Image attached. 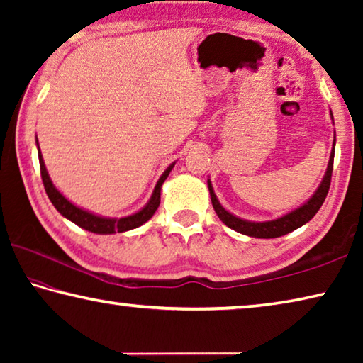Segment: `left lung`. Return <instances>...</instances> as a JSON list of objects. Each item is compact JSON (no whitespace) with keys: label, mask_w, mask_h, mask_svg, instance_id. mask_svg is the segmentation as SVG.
<instances>
[{"label":"left lung","mask_w":363,"mask_h":363,"mask_svg":"<svg viewBox=\"0 0 363 363\" xmlns=\"http://www.w3.org/2000/svg\"><path fill=\"white\" fill-rule=\"evenodd\" d=\"M331 120H333V115H331ZM335 144H336V134H335V140H333V149H331V153H330V162H328L327 171H325L323 179L320 182V186H318V189L314 192V195H312L304 205L296 208V210H293L290 213L284 214L281 218L272 219V220L255 223V220L237 218L235 214L229 213L223 205L219 203L218 196L213 190L211 181L208 179V190H210L211 203H213L214 211H216V214H218V218L223 220L227 227H230V229H233L235 232H240V233H243V235L256 237V238H277L281 235H286V233H290L293 230H296L298 227L304 225L306 223H309V220L315 216V213L320 210V206L323 205L325 199H327L330 182H331V173H333Z\"/></svg>","instance_id":"left-lung-1"}]
</instances>
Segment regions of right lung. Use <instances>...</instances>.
I'll return each mask as SVG.
<instances>
[{
  "instance_id": "obj_1",
  "label": "right lung",
  "mask_w": 363,
  "mask_h": 363,
  "mask_svg": "<svg viewBox=\"0 0 363 363\" xmlns=\"http://www.w3.org/2000/svg\"><path fill=\"white\" fill-rule=\"evenodd\" d=\"M36 145H38V140H36ZM38 158H40L41 179H43V184H45V190L54 208H56L64 218L72 220L73 224H77L84 230H89L93 233H101V235H108V233H116V232H126V230L136 229V227L147 223V220L155 214L157 208L160 205V192H162L163 182L176 164V163H171L169 167L164 169V173L160 176L157 186L152 192L150 200L147 201V205L143 208V210H139L138 213L131 214V216H125V218H104V216H97V214L91 211H86L77 205H73L72 201L67 200L65 196L59 192L56 186L52 184L51 177L48 174L45 160H43V155L40 152V145H38Z\"/></svg>"
}]
</instances>
